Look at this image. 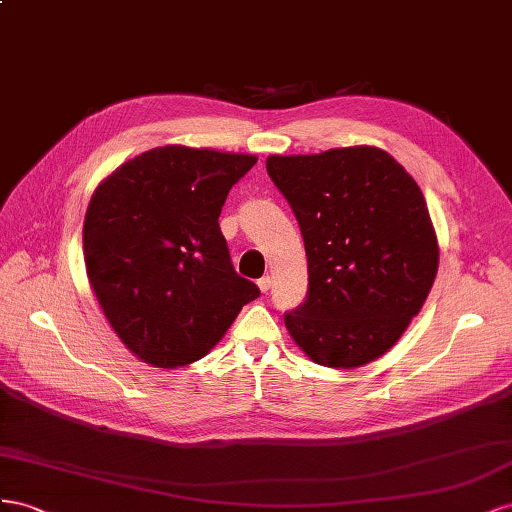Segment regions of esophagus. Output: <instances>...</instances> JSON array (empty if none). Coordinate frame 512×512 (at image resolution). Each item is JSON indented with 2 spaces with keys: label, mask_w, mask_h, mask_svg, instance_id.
Returning <instances> with one entry per match:
<instances>
[{
  "label": "esophagus",
  "mask_w": 512,
  "mask_h": 512,
  "mask_svg": "<svg viewBox=\"0 0 512 512\" xmlns=\"http://www.w3.org/2000/svg\"><path fill=\"white\" fill-rule=\"evenodd\" d=\"M257 287L261 289V294H266V291L272 287V279H270V276H261V279L257 281Z\"/></svg>",
  "instance_id": "esophagus-1"
}]
</instances>
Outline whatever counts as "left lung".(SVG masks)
Returning <instances> with one entry per match:
<instances>
[{"label": "left lung", "mask_w": 512, "mask_h": 512, "mask_svg": "<svg viewBox=\"0 0 512 512\" xmlns=\"http://www.w3.org/2000/svg\"><path fill=\"white\" fill-rule=\"evenodd\" d=\"M266 167L298 218L309 264V294L285 313L291 339L330 369L384 356L420 313L440 264L420 186L373 145L272 154Z\"/></svg>", "instance_id": "8db88e82"}]
</instances>
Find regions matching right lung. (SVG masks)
<instances>
[{
	"instance_id": "obj_1",
	"label": "right lung",
	"mask_w": 512,
	"mask_h": 512,
	"mask_svg": "<svg viewBox=\"0 0 512 512\" xmlns=\"http://www.w3.org/2000/svg\"><path fill=\"white\" fill-rule=\"evenodd\" d=\"M253 154L163 145L102 180L83 221L87 279L120 341L156 369L186 367L225 337L259 287L236 274L218 227Z\"/></svg>"
}]
</instances>
